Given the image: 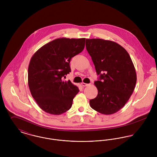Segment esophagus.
Here are the masks:
<instances>
[{
    "mask_svg": "<svg viewBox=\"0 0 157 157\" xmlns=\"http://www.w3.org/2000/svg\"><path fill=\"white\" fill-rule=\"evenodd\" d=\"M82 85L83 86H84V87H85V86H88L89 85V84H87V83H82Z\"/></svg>",
    "mask_w": 157,
    "mask_h": 157,
    "instance_id": "esophagus-1",
    "label": "esophagus"
}]
</instances>
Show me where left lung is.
Listing matches in <instances>:
<instances>
[{"mask_svg": "<svg viewBox=\"0 0 157 157\" xmlns=\"http://www.w3.org/2000/svg\"><path fill=\"white\" fill-rule=\"evenodd\" d=\"M86 48L100 75L94 82L98 94L90 100V106L102 114H113L125 105L134 90L136 74L134 63L126 50L115 42L86 39Z\"/></svg>", "mask_w": 157, "mask_h": 157, "instance_id": "1", "label": "left lung"}]
</instances>
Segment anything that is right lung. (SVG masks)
I'll list each match as a JSON object with an SVG mask.
<instances>
[{
  "mask_svg": "<svg viewBox=\"0 0 157 157\" xmlns=\"http://www.w3.org/2000/svg\"><path fill=\"white\" fill-rule=\"evenodd\" d=\"M85 45V38H59L42 46L32 56L28 71V86L45 112L58 115L71 108L79 90L63 78L71 72V59L83 50Z\"/></svg>",
  "mask_w": 157,
  "mask_h": 157,
  "instance_id": "obj_1",
  "label": "right lung"
}]
</instances>
